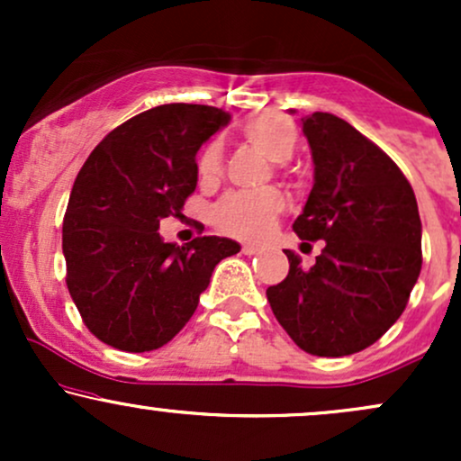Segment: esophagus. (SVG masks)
Instances as JSON below:
<instances>
[{
	"mask_svg": "<svg viewBox=\"0 0 461 461\" xmlns=\"http://www.w3.org/2000/svg\"><path fill=\"white\" fill-rule=\"evenodd\" d=\"M240 251L245 253V256H256V253H260V247H256V245H242Z\"/></svg>",
	"mask_w": 461,
	"mask_h": 461,
	"instance_id": "1",
	"label": "esophagus"
}]
</instances>
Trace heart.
Segmentation results:
<instances>
[{
  "instance_id": "heart-1",
  "label": "heart",
  "mask_w": 461,
  "mask_h": 461,
  "mask_svg": "<svg viewBox=\"0 0 461 461\" xmlns=\"http://www.w3.org/2000/svg\"><path fill=\"white\" fill-rule=\"evenodd\" d=\"M242 134L256 149H260L268 160L284 164L294 156L299 145V131L293 121L277 114H256L245 121ZM223 147L221 142H208L199 153L197 173L199 182L210 186L223 177ZM284 210V197L277 190L262 193L225 194L214 205V225L225 234L242 240H262L273 231L279 214Z\"/></svg>"
}]
</instances>
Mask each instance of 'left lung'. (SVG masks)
<instances>
[{"label":"left lung","mask_w":461,"mask_h":461,"mask_svg":"<svg viewBox=\"0 0 461 461\" xmlns=\"http://www.w3.org/2000/svg\"><path fill=\"white\" fill-rule=\"evenodd\" d=\"M314 186L293 230L325 240L312 268L285 249L290 271L267 290L294 345L342 357L377 342L403 314L422 267L418 203L401 168L330 113L301 119Z\"/></svg>","instance_id":"left-lung-1"}]
</instances>
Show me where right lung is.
I'll use <instances>...</instances> for the list:
<instances>
[{
	"mask_svg": "<svg viewBox=\"0 0 461 461\" xmlns=\"http://www.w3.org/2000/svg\"><path fill=\"white\" fill-rule=\"evenodd\" d=\"M230 114L164 104L131 116L79 168L65 223L67 288L93 336L119 351L167 345L194 314L214 267L240 251L230 238L164 242L160 221L197 188V156Z\"/></svg>",
	"mask_w": 461,
	"mask_h": 461,
	"instance_id": "add662e5",
	"label": "right lung"
}]
</instances>
